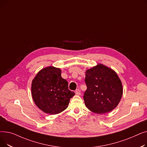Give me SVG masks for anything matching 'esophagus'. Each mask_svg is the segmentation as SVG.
<instances>
[{
    "mask_svg": "<svg viewBox=\"0 0 147 147\" xmlns=\"http://www.w3.org/2000/svg\"><path fill=\"white\" fill-rule=\"evenodd\" d=\"M75 94H76V95L79 96V95H80V94H81V92H80V91L79 89H77V90L75 91Z\"/></svg>",
    "mask_w": 147,
    "mask_h": 147,
    "instance_id": "1",
    "label": "esophagus"
}]
</instances>
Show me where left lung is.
Returning a JSON list of instances; mask_svg holds the SVG:
<instances>
[{
    "label": "left lung",
    "instance_id": "left-lung-1",
    "mask_svg": "<svg viewBox=\"0 0 147 147\" xmlns=\"http://www.w3.org/2000/svg\"><path fill=\"white\" fill-rule=\"evenodd\" d=\"M87 89L83 99L86 107L92 112L102 114L113 110L123 95L121 81L110 67L98 64L85 73Z\"/></svg>",
    "mask_w": 147,
    "mask_h": 147
}]
</instances>
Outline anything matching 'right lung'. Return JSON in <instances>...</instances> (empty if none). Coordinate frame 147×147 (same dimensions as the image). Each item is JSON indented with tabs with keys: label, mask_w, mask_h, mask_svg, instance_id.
Returning <instances> with one entry per match:
<instances>
[{
	"label": "right lung",
	"mask_w": 147,
	"mask_h": 147,
	"mask_svg": "<svg viewBox=\"0 0 147 147\" xmlns=\"http://www.w3.org/2000/svg\"><path fill=\"white\" fill-rule=\"evenodd\" d=\"M31 90L36 106L49 114L63 112L75 95L68 89V82L62 78L61 69L53 66L43 68L37 73L32 80Z\"/></svg>",
	"instance_id": "1"
}]
</instances>
